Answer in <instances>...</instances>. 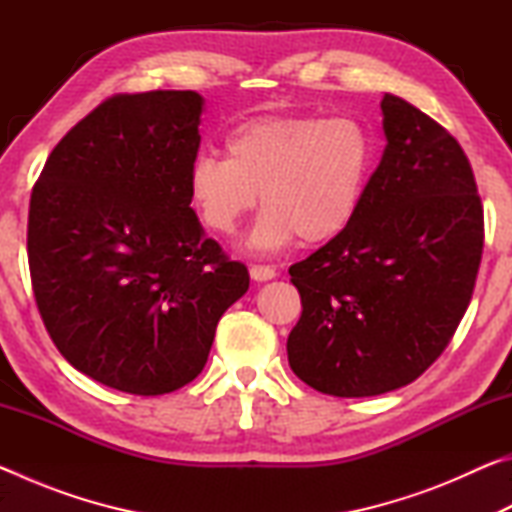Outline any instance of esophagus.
<instances>
[{"mask_svg":"<svg viewBox=\"0 0 512 512\" xmlns=\"http://www.w3.org/2000/svg\"><path fill=\"white\" fill-rule=\"evenodd\" d=\"M277 275V271L273 266H266V264H253L250 266V277H253L255 282H268L273 280V277Z\"/></svg>","mask_w":512,"mask_h":512,"instance_id":"34e87169","label":"esophagus"}]
</instances>
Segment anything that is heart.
<instances>
[{
  "label": "heart",
  "mask_w": 512,
  "mask_h": 512,
  "mask_svg": "<svg viewBox=\"0 0 512 512\" xmlns=\"http://www.w3.org/2000/svg\"><path fill=\"white\" fill-rule=\"evenodd\" d=\"M375 158V135L357 117L262 115L225 135V158L198 155L189 196L207 228L235 235L262 192L266 210L248 237L253 253H275L298 237L325 244L357 219Z\"/></svg>",
  "instance_id": "1"
}]
</instances>
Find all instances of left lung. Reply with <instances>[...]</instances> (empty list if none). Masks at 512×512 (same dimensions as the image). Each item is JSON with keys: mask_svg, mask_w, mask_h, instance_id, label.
<instances>
[{"mask_svg": "<svg viewBox=\"0 0 512 512\" xmlns=\"http://www.w3.org/2000/svg\"><path fill=\"white\" fill-rule=\"evenodd\" d=\"M357 219L289 268L302 316L287 341L307 386L370 397L418 379L452 341L483 253V207L452 135L395 94Z\"/></svg>", "mask_w": 512, "mask_h": 512, "instance_id": "8db88e82", "label": "left lung"}]
</instances>
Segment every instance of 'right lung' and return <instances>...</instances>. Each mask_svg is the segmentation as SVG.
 <instances>
[{"label": "right lung", "instance_id": "obj_1", "mask_svg": "<svg viewBox=\"0 0 512 512\" xmlns=\"http://www.w3.org/2000/svg\"><path fill=\"white\" fill-rule=\"evenodd\" d=\"M203 97L115 94L45 162L29 205V268L60 354L103 386L162 395L201 375L248 268L192 210Z\"/></svg>", "mask_w": 512, "mask_h": 512}]
</instances>
